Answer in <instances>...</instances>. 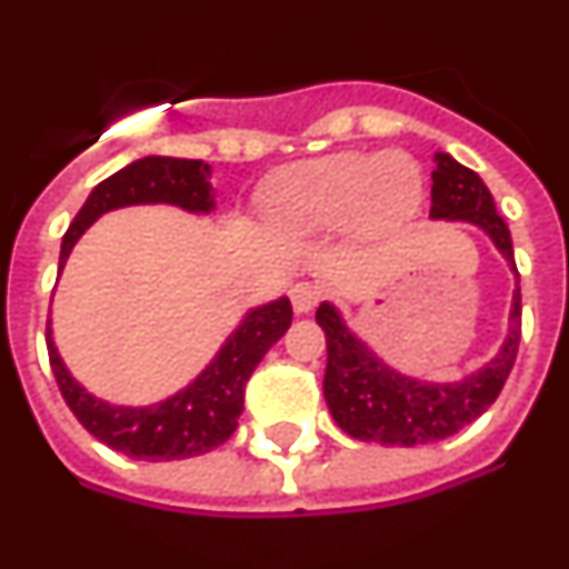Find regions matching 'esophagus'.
<instances>
[{"label": "esophagus", "mask_w": 569, "mask_h": 569, "mask_svg": "<svg viewBox=\"0 0 569 569\" xmlns=\"http://www.w3.org/2000/svg\"><path fill=\"white\" fill-rule=\"evenodd\" d=\"M319 299H321L319 288H316V284H310V281H296L293 288H290V301H293V310L299 316L310 313V310L319 305Z\"/></svg>", "instance_id": "34e87169"}]
</instances>
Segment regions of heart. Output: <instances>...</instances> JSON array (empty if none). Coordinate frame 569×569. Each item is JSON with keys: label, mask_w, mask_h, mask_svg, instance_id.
<instances>
[{"label": "heart", "mask_w": 569, "mask_h": 569, "mask_svg": "<svg viewBox=\"0 0 569 569\" xmlns=\"http://www.w3.org/2000/svg\"><path fill=\"white\" fill-rule=\"evenodd\" d=\"M425 202V176L413 156L333 153L279 170L261 210L288 236L345 228L356 241H376L413 222Z\"/></svg>", "instance_id": "b5f03b06"}]
</instances>
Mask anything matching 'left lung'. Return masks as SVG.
<instances>
[{"label":"left lung","mask_w":569,"mask_h":569,"mask_svg":"<svg viewBox=\"0 0 569 569\" xmlns=\"http://www.w3.org/2000/svg\"><path fill=\"white\" fill-rule=\"evenodd\" d=\"M433 222H461L479 228L492 248L505 256L516 276L510 325L492 359L456 381L416 379L387 365L373 347L347 328L333 301H321L316 321L328 339L325 399L336 425L359 441L385 447H416L447 439L479 419L501 393L521 341V288L512 259L510 228L496 213V202L479 173H472L450 153L433 156Z\"/></svg>","instance_id":"left-lung-1"}]
</instances>
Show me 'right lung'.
<instances>
[{
	"label": "right lung",
	"instance_id": "obj_1",
	"mask_svg": "<svg viewBox=\"0 0 569 569\" xmlns=\"http://www.w3.org/2000/svg\"><path fill=\"white\" fill-rule=\"evenodd\" d=\"M133 204H173L196 216L216 210L210 164L202 159H173V156H144L116 170L90 190L88 202L77 213L62 239L59 273L68 264L77 241L97 219ZM293 308L288 296L256 305L241 316L233 333L222 341L213 359L190 379L182 390L153 405H113L93 396L59 356L48 319V356L64 401L90 436L113 447L130 459L173 461L193 459L224 445L239 427L244 410V385L270 347L288 333Z\"/></svg>",
	"mask_w": 569,
	"mask_h": 569
}]
</instances>
